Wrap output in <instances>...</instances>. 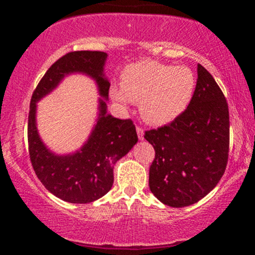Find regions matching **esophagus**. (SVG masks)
Segmentation results:
<instances>
[{
    "instance_id": "1",
    "label": "esophagus",
    "mask_w": 255,
    "mask_h": 255,
    "mask_svg": "<svg viewBox=\"0 0 255 255\" xmlns=\"http://www.w3.org/2000/svg\"><path fill=\"white\" fill-rule=\"evenodd\" d=\"M136 133L140 140H144V129L141 127H136Z\"/></svg>"
}]
</instances>
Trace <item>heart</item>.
Returning a JSON list of instances; mask_svg holds the SVG:
<instances>
[{"mask_svg": "<svg viewBox=\"0 0 255 255\" xmlns=\"http://www.w3.org/2000/svg\"><path fill=\"white\" fill-rule=\"evenodd\" d=\"M197 78L184 66H170L153 60L131 63L122 73L121 87L111 96L121 104L140 102L144 120L154 126L175 121L188 108L194 96Z\"/></svg>", "mask_w": 255, "mask_h": 255, "instance_id": "obj_1", "label": "heart"}]
</instances>
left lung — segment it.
Segmentation results:
<instances>
[{
  "label": "left lung",
  "instance_id": "left-lung-1",
  "mask_svg": "<svg viewBox=\"0 0 255 255\" xmlns=\"http://www.w3.org/2000/svg\"><path fill=\"white\" fill-rule=\"evenodd\" d=\"M144 137L156 152L148 186L164 205L189 206L217 186L229 156V109L201 64L188 108L171 124L146 130Z\"/></svg>",
  "mask_w": 255,
  "mask_h": 255
}]
</instances>
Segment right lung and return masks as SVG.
<instances>
[{
	"instance_id": "1",
	"label": "right lung",
	"mask_w": 255,
	"mask_h": 255,
	"mask_svg": "<svg viewBox=\"0 0 255 255\" xmlns=\"http://www.w3.org/2000/svg\"><path fill=\"white\" fill-rule=\"evenodd\" d=\"M108 55L103 51H72L55 62L40 79L32 95L28 113V152L37 177L55 197L73 204H89L110 191L114 165L137 141L130 119L120 120L107 114L110 83L104 77ZM73 72H83L96 81L100 94L98 124L80 150L56 155L43 145L35 124L36 102Z\"/></svg>"
}]
</instances>
